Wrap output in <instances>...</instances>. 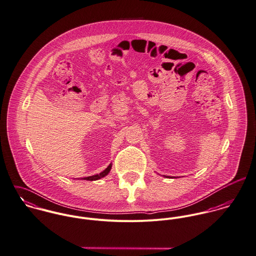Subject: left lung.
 Segmentation results:
<instances>
[{
	"instance_id": "8db88e82",
	"label": "left lung",
	"mask_w": 256,
	"mask_h": 256,
	"mask_svg": "<svg viewBox=\"0 0 256 256\" xmlns=\"http://www.w3.org/2000/svg\"><path fill=\"white\" fill-rule=\"evenodd\" d=\"M165 178H170V176H164Z\"/></svg>"
}]
</instances>
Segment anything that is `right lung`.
Segmentation results:
<instances>
[{"mask_svg":"<svg viewBox=\"0 0 256 256\" xmlns=\"http://www.w3.org/2000/svg\"><path fill=\"white\" fill-rule=\"evenodd\" d=\"M111 169H112V163L105 170H102L100 174H94V176H86V178H82V180H100V178L106 176L110 172Z\"/></svg>","mask_w":256,"mask_h":256,"instance_id":"obj_1","label":"right lung"}]
</instances>
